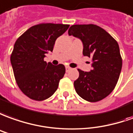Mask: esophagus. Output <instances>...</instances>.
Segmentation results:
<instances>
[{"mask_svg":"<svg viewBox=\"0 0 133 133\" xmlns=\"http://www.w3.org/2000/svg\"><path fill=\"white\" fill-rule=\"evenodd\" d=\"M70 69H71V68H70L69 66H66V72L69 71Z\"/></svg>","mask_w":133,"mask_h":133,"instance_id":"obj_1","label":"esophagus"}]
</instances>
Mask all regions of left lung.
Listing matches in <instances>:
<instances>
[{
  "instance_id": "8db88e82",
  "label": "left lung",
  "mask_w": 133,
  "mask_h": 133,
  "mask_svg": "<svg viewBox=\"0 0 133 133\" xmlns=\"http://www.w3.org/2000/svg\"><path fill=\"white\" fill-rule=\"evenodd\" d=\"M68 34L82 41V54L92 58L93 61L90 72L78 69L79 75L74 82L76 92L90 102L105 98L114 89L122 70V60L117 42L95 24L72 25Z\"/></svg>"
}]
</instances>
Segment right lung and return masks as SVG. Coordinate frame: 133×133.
Here are the masks:
<instances>
[{"label": "right lung", "mask_w": 133, "mask_h": 133, "mask_svg": "<svg viewBox=\"0 0 133 133\" xmlns=\"http://www.w3.org/2000/svg\"><path fill=\"white\" fill-rule=\"evenodd\" d=\"M69 26L61 24H40L31 26L16 40L11 63L19 88L31 99H47L57 90L66 72L65 66L46 63L44 58L48 51H53L56 40Z\"/></svg>", "instance_id": "1"}]
</instances>
